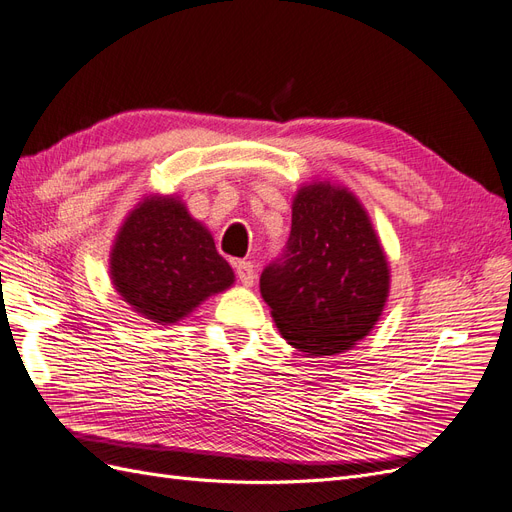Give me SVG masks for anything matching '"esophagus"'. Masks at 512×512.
<instances>
[{
	"label": "esophagus",
	"instance_id": "1",
	"mask_svg": "<svg viewBox=\"0 0 512 512\" xmlns=\"http://www.w3.org/2000/svg\"><path fill=\"white\" fill-rule=\"evenodd\" d=\"M236 274H238V280L242 282L244 287H251L255 282V266L251 261H238L236 263Z\"/></svg>",
	"mask_w": 512,
	"mask_h": 512
}]
</instances>
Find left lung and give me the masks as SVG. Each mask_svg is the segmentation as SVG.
Returning <instances> with one entry per match:
<instances>
[{"mask_svg": "<svg viewBox=\"0 0 512 512\" xmlns=\"http://www.w3.org/2000/svg\"><path fill=\"white\" fill-rule=\"evenodd\" d=\"M291 208L285 257L263 270L261 297L299 352H348L386 308L390 266L382 240L363 202L339 183H304Z\"/></svg>", "mask_w": 512, "mask_h": 512, "instance_id": "obj_1", "label": "left lung"}]
</instances>
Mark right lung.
<instances>
[{"label":"right lung","mask_w":512,"mask_h":512,"mask_svg":"<svg viewBox=\"0 0 512 512\" xmlns=\"http://www.w3.org/2000/svg\"><path fill=\"white\" fill-rule=\"evenodd\" d=\"M113 289L139 316L175 325L234 285L208 227L179 196L149 194L126 215L109 253Z\"/></svg>","instance_id":"obj_1"}]
</instances>
